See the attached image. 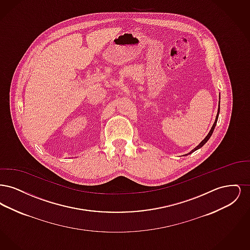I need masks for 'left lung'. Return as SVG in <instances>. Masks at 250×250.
Wrapping results in <instances>:
<instances>
[{"mask_svg": "<svg viewBox=\"0 0 250 250\" xmlns=\"http://www.w3.org/2000/svg\"><path fill=\"white\" fill-rule=\"evenodd\" d=\"M220 101H219V103H218V109H217V114H216V117H215V120H214V125H213V126H212V128H211V130L209 131V133H208V135L204 138V140L202 141V143H200L197 147H195L191 152H189L188 154H187V155H190V154H192L193 152H195V151H197L198 149H200V148H202V146L205 144V143H207L208 142V140L211 138V136H212V134H213V132H214V127H215V125H216V122H217V119H218V115H219V109H220Z\"/></svg>", "mask_w": 250, "mask_h": 250, "instance_id": "1", "label": "left lung"}]
</instances>
